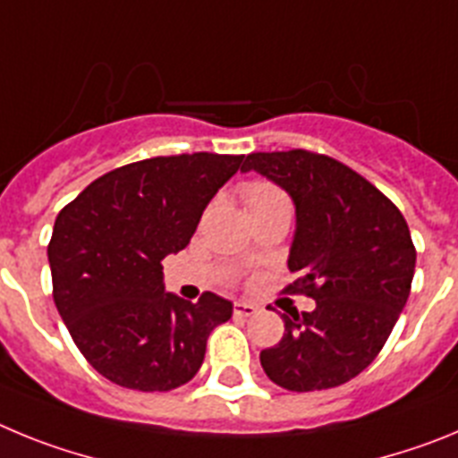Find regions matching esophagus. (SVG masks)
<instances>
[{
  "label": "esophagus",
  "mask_w": 458,
  "mask_h": 458,
  "mask_svg": "<svg viewBox=\"0 0 458 458\" xmlns=\"http://www.w3.org/2000/svg\"><path fill=\"white\" fill-rule=\"evenodd\" d=\"M233 314H236V317H254V314H257V305H252V302H245V301H238V302H233Z\"/></svg>",
  "instance_id": "esophagus-1"
}]
</instances>
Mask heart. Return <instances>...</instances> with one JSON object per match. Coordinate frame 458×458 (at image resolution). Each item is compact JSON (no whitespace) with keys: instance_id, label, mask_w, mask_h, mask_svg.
Instances as JSON below:
<instances>
[{"instance_id":"obj_1","label":"heart","mask_w":458,"mask_h":458,"mask_svg":"<svg viewBox=\"0 0 458 458\" xmlns=\"http://www.w3.org/2000/svg\"><path fill=\"white\" fill-rule=\"evenodd\" d=\"M282 197H284V194L268 183H254L245 190V201H248V206L264 204V201H273V199H282Z\"/></svg>"}]
</instances>
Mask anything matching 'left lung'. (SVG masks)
<instances>
[{
	"instance_id": "left-lung-1",
	"label": "left lung",
	"mask_w": 458,
	"mask_h": 458,
	"mask_svg": "<svg viewBox=\"0 0 458 458\" xmlns=\"http://www.w3.org/2000/svg\"><path fill=\"white\" fill-rule=\"evenodd\" d=\"M241 172H257L295 206L291 289L317 301L311 311L282 314L284 337L259 360L291 392L337 387L374 362L411 293L415 248L394 204L358 172L302 151L250 153Z\"/></svg>"
}]
</instances>
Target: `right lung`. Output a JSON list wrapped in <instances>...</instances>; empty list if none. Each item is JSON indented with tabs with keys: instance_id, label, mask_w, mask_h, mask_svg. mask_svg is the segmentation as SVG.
Returning a JSON list of instances; mask_svg holds the SVG:
<instances>
[{
	"instance_id": "right-lung-1",
	"label": "right lung",
	"mask_w": 458,
	"mask_h": 458,
	"mask_svg": "<svg viewBox=\"0 0 458 458\" xmlns=\"http://www.w3.org/2000/svg\"><path fill=\"white\" fill-rule=\"evenodd\" d=\"M242 156L148 157L112 169L56 216L47 261L55 305L93 369L121 387L167 392L204 362L233 305L165 291L163 259L185 248Z\"/></svg>"
}]
</instances>
